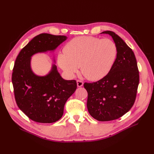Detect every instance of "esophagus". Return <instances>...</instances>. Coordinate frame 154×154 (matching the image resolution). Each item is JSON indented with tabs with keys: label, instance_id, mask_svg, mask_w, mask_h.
Segmentation results:
<instances>
[{
	"label": "esophagus",
	"instance_id": "obj_1",
	"mask_svg": "<svg viewBox=\"0 0 154 154\" xmlns=\"http://www.w3.org/2000/svg\"><path fill=\"white\" fill-rule=\"evenodd\" d=\"M83 82L82 81V80H77V86L78 87H82V86H83Z\"/></svg>",
	"mask_w": 154,
	"mask_h": 154
}]
</instances>
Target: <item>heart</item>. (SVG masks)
<instances>
[{"instance_id": "1", "label": "heart", "mask_w": 154, "mask_h": 154, "mask_svg": "<svg viewBox=\"0 0 154 154\" xmlns=\"http://www.w3.org/2000/svg\"><path fill=\"white\" fill-rule=\"evenodd\" d=\"M63 52L58 55V63L69 77H73L80 67L87 79L96 81L110 71L117 58L118 48L110 39L84 36L70 40Z\"/></svg>"}]
</instances>
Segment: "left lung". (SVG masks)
Returning <instances> with one entry per match:
<instances>
[{
	"label": "left lung",
	"instance_id": "1",
	"mask_svg": "<svg viewBox=\"0 0 154 154\" xmlns=\"http://www.w3.org/2000/svg\"><path fill=\"white\" fill-rule=\"evenodd\" d=\"M118 48V56L106 76L99 81L84 83L88 93L87 106L92 118L108 122L122 117L132 108L137 95L139 74L136 57L122 38L106 31Z\"/></svg>",
	"mask_w": 154,
	"mask_h": 154
}]
</instances>
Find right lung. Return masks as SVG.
<instances>
[{
  "mask_svg": "<svg viewBox=\"0 0 154 154\" xmlns=\"http://www.w3.org/2000/svg\"><path fill=\"white\" fill-rule=\"evenodd\" d=\"M67 36L42 33L34 37L17 56L12 73L16 103L27 117L35 122L51 123L62 117L65 104L77 88L76 80H66L53 66L45 76L32 72L31 57L52 51Z\"/></svg>",
  "mask_w": 154,
  "mask_h": 154,
  "instance_id": "1",
  "label": "right lung"
}]
</instances>
